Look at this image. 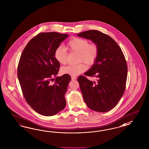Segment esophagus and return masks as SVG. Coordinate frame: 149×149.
<instances>
[{
	"mask_svg": "<svg viewBox=\"0 0 149 149\" xmlns=\"http://www.w3.org/2000/svg\"><path fill=\"white\" fill-rule=\"evenodd\" d=\"M71 78H72V80H75V79H76L77 77H76V76H71Z\"/></svg>",
	"mask_w": 149,
	"mask_h": 149,
	"instance_id": "34e87169",
	"label": "esophagus"
}]
</instances>
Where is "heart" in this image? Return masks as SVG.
I'll list each match as a JSON object with an SVG mask.
<instances>
[{
	"instance_id": "1",
	"label": "heart",
	"mask_w": 149,
	"mask_h": 149,
	"mask_svg": "<svg viewBox=\"0 0 149 149\" xmlns=\"http://www.w3.org/2000/svg\"><path fill=\"white\" fill-rule=\"evenodd\" d=\"M67 49L71 52L79 54L78 62H84L88 65H94L98 58L99 48L95 43H89L86 39L75 37L71 39L67 43ZM54 57L58 63L61 65H66L67 63L68 52L65 48L58 47L54 52ZM86 66L84 63L77 65H68L61 69L63 74H68L71 76H77L86 71Z\"/></svg>"
}]
</instances>
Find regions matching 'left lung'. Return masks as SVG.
<instances>
[{"mask_svg": "<svg viewBox=\"0 0 149 149\" xmlns=\"http://www.w3.org/2000/svg\"><path fill=\"white\" fill-rule=\"evenodd\" d=\"M97 44L99 54L86 76L95 77L91 81L86 76L78 77L80 89L87 106L92 110L106 112L115 107L125 93L128 67L120 46L109 36L97 30L78 34Z\"/></svg>", "mask_w": 149, "mask_h": 149, "instance_id": "1", "label": "left lung"}]
</instances>
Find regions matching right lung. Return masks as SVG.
Instances as JSON below:
<instances>
[{"label": "right lung", "mask_w": 149, "mask_h": 149, "mask_svg": "<svg viewBox=\"0 0 149 149\" xmlns=\"http://www.w3.org/2000/svg\"><path fill=\"white\" fill-rule=\"evenodd\" d=\"M68 36L58 32L38 34L29 40L19 58L17 77L23 95L29 105L42 115H56L66 105L65 94L70 76L65 74L51 82L60 66L54 57L55 50Z\"/></svg>", "instance_id": "1"}]
</instances>
